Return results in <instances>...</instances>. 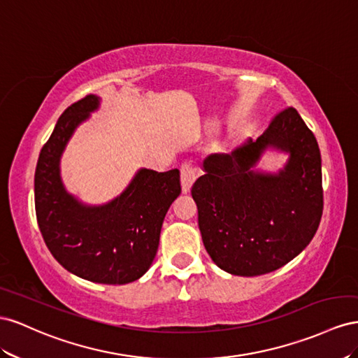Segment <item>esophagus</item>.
Instances as JSON below:
<instances>
[{"instance_id":"esophagus-1","label":"esophagus","mask_w":358,"mask_h":358,"mask_svg":"<svg viewBox=\"0 0 358 358\" xmlns=\"http://www.w3.org/2000/svg\"><path fill=\"white\" fill-rule=\"evenodd\" d=\"M181 189L182 193H187L190 190V187L193 186V182H195L198 173H196V168L190 165V163H182L181 168Z\"/></svg>"}]
</instances>
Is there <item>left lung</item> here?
Listing matches in <instances>:
<instances>
[{"label":"left lung","mask_w":358,"mask_h":358,"mask_svg":"<svg viewBox=\"0 0 358 358\" xmlns=\"http://www.w3.org/2000/svg\"><path fill=\"white\" fill-rule=\"evenodd\" d=\"M267 146L290 152L278 176L251 169ZM203 169L192 196L203 246L222 270L248 278L271 273L313 238L324 207L321 155L294 108L278 112L255 142L207 157Z\"/></svg>","instance_id":"obj_1"}]
</instances>
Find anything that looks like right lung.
I'll use <instances>...</instances> for the list:
<instances>
[{"instance_id":"right-lung-1","label":"right lung","mask_w":358,"mask_h":358,"mask_svg":"<svg viewBox=\"0 0 358 358\" xmlns=\"http://www.w3.org/2000/svg\"><path fill=\"white\" fill-rule=\"evenodd\" d=\"M99 105L88 94L70 105L40 151L34 199L40 232L49 252L79 278L124 285L139 279L155 259L163 219L181 193L180 171L142 169L103 207H84L64 190L58 162L80 121Z\"/></svg>"}]
</instances>
